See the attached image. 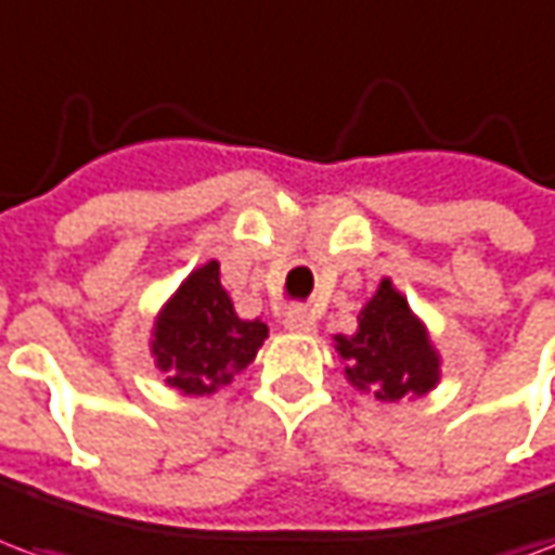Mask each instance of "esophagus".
<instances>
[{
    "instance_id": "obj_1",
    "label": "esophagus",
    "mask_w": 555,
    "mask_h": 555,
    "mask_svg": "<svg viewBox=\"0 0 555 555\" xmlns=\"http://www.w3.org/2000/svg\"><path fill=\"white\" fill-rule=\"evenodd\" d=\"M285 330L297 333V336H314L318 324H314V318L306 309H291L288 318H285Z\"/></svg>"
}]
</instances>
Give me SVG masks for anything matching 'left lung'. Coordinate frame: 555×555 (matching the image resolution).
I'll return each mask as SVG.
<instances>
[{
	"instance_id": "8db88e82",
	"label": "left lung",
	"mask_w": 555,
	"mask_h": 555,
	"mask_svg": "<svg viewBox=\"0 0 555 555\" xmlns=\"http://www.w3.org/2000/svg\"><path fill=\"white\" fill-rule=\"evenodd\" d=\"M353 336H333L345 377L353 389L372 392L384 404L425 398L442 377V357L434 348L425 321L408 297L384 276L362 306Z\"/></svg>"
}]
</instances>
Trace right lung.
Wrapping results in <instances>:
<instances>
[{"mask_svg":"<svg viewBox=\"0 0 555 555\" xmlns=\"http://www.w3.org/2000/svg\"><path fill=\"white\" fill-rule=\"evenodd\" d=\"M267 324L234 312L219 282V261L210 258L183 279L159 306L147 348L163 384L181 396H214L258 357Z\"/></svg>","mask_w":555,"mask_h":555,"instance_id":"1","label":"right lung"}]
</instances>
